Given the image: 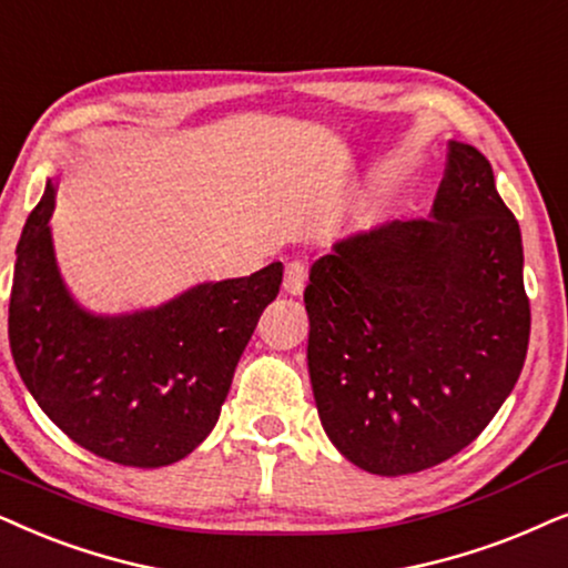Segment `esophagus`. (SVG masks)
<instances>
[{
  "mask_svg": "<svg viewBox=\"0 0 568 568\" xmlns=\"http://www.w3.org/2000/svg\"><path fill=\"white\" fill-rule=\"evenodd\" d=\"M305 282H307V268H305V263H300V261L286 263V271H284V292H286V294H302V290H305Z\"/></svg>",
  "mask_w": 568,
  "mask_h": 568,
  "instance_id": "esophagus-1",
  "label": "esophagus"
}]
</instances>
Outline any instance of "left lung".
<instances>
[{
    "mask_svg": "<svg viewBox=\"0 0 568 568\" xmlns=\"http://www.w3.org/2000/svg\"><path fill=\"white\" fill-rule=\"evenodd\" d=\"M521 268L490 161L448 140L430 219L352 234L311 266L307 371L331 444L383 477L473 444L527 357Z\"/></svg>",
    "mask_w": 568,
    "mask_h": 568,
    "instance_id": "8db88e82",
    "label": "left lung"
}]
</instances>
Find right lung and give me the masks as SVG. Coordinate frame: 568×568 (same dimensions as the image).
<instances>
[{
    "instance_id": "right-lung-1",
    "label": "right lung",
    "mask_w": 568,
    "mask_h": 568,
    "mask_svg": "<svg viewBox=\"0 0 568 568\" xmlns=\"http://www.w3.org/2000/svg\"><path fill=\"white\" fill-rule=\"evenodd\" d=\"M54 197L49 180L14 250L10 349L20 378L51 423L101 459L143 469L185 459L216 425L284 266L203 282L149 311L95 315L59 274Z\"/></svg>"
}]
</instances>
